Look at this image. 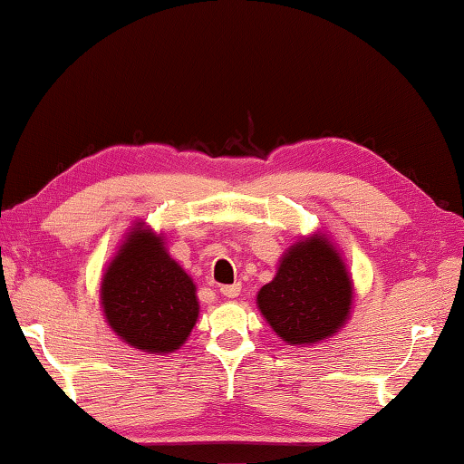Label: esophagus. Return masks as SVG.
<instances>
[{
    "instance_id": "esophagus-1",
    "label": "esophagus",
    "mask_w": 464,
    "mask_h": 464,
    "mask_svg": "<svg viewBox=\"0 0 464 464\" xmlns=\"http://www.w3.org/2000/svg\"><path fill=\"white\" fill-rule=\"evenodd\" d=\"M240 289H242L240 283H234V285H224L219 291H222L226 297H238L240 295Z\"/></svg>"
}]
</instances>
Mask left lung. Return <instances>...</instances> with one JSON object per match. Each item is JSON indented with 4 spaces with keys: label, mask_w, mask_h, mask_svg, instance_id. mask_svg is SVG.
Here are the masks:
<instances>
[{
    "label": "left lung",
    "mask_w": 464,
    "mask_h": 464,
    "mask_svg": "<svg viewBox=\"0 0 464 464\" xmlns=\"http://www.w3.org/2000/svg\"><path fill=\"white\" fill-rule=\"evenodd\" d=\"M256 305L285 343L315 344L344 326L353 281L334 245L314 234L283 255L275 279L258 291Z\"/></svg>",
    "instance_id": "obj_1"
}]
</instances>
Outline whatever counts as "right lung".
<instances>
[{
    "label": "right lung",
    "instance_id": "right-lung-1",
    "mask_svg": "<svg viewBox=\"0 0 464 464\" xmlns=\"http://www.w3.org/2000/svg\"><path fill=\"white\" fill-rule=\"evenodd\" d=\"M100 299L110 328L126 344L152 354L183 346L199 314L193 279L169 256L162 237L142 222L105 269Z\"/></svg>",
    "mask_w": 464,
    "mask_h": 464
}]
</instances>
